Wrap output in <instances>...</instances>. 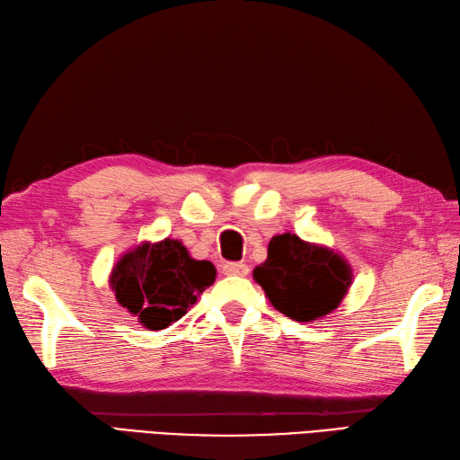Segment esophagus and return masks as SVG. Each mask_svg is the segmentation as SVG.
<instances>
[{
  "label": "esophagus",
  "instance_id": "esophagus-1",
  "mask_svg": "<svg viewBox=\"0 0 460 460\" xmlns=\"http://www.w3.org/2000/svg\"><path fill=\"white\" fill-rule=\"evenodd\" d=\"M222 273L224 275H236V277H245L250 273V267L245 263H236V261H228L222 265Z\"/></svg>",
  "mask_w": 460,
  "mask_h": 460
}]
</instances>
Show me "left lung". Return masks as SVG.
Masks as SVG:
<instances>
[{
  "label": "left lung",
  "instance_id": "1",
  "mask_svg": "<svg viewBox=\"0 0 460 460\" xmlns=\"http://www.w3.org/2000/svg\"><path fill=\"white\" fill-rule=\"evenodd\" d=\"M253 279L279 312L312 322L340 306L353 273L340 253L285 232L269 242L267 260L253 269Z\"/></svg>",
  "mask_w": 460,
  "mask_h": 460
}]
</instances>
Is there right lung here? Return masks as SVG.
Here are the masks:
<instances>
[{
	"label": "right lung",
	"mask_w": 460,
	"mask_h": 460,
	"mask_svg": "<svg viewBox=\"0 0 460 460\" xmlns=\"http://www.w3.org/2000/svg\"><path fill=\"white\" fill-rule=\"evenodd\" d=\"M215 277L210 261L193 260L181 242L165 238L127 252L111 271L109 283L119 305L144 328L164 330L187 314Z\"/></svg>",
	"instance_id": "1"
}]
</instances>
